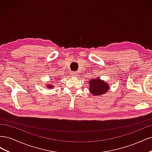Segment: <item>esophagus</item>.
I'll return each instance as SVG.
<instances>
[{
	"instance_id": "1",
	"label": "esophagus",
	"mask_w": 152,
	"mask_h": 152,
	"mask_svg": "<svg viewBox=\"0 0 152 152\" xmlns=\"http://www.w3.org/2000/svg\"><path fill=\"white\" fill-rule=\"evenodd\" d=\"M72 75H73V76H77V73H76V72H73L72 73Z\"/></svg>"
}]
</instances>
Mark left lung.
Returning <instances> with one entry per match:
<instances>
[{"label":"left lung","instance_id":"1","mask_svg":"<svg viewBox=\"0 0 152 152\" xmlns=\"http://www.w3.org/2000/svg\"><path fill=\"white\" fill-rule=\"evenodd\" d=\"M89 91L94 96H99L104 94L109 90L108 84L99 78L92 79L89 82Z\"/></svg>","mask_w":152,"mask_h":152}]
</instances>
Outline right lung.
Segmentation results:
<instances>
[{
    "label": "right lung",
    "mask_w": 152,
    "mask_h": 152,
    "mask_svg": "<svg viewBox=\"0 0 152 152\" xmlns=\"http://www.w3.org/2000/svg\"><path fill=\"white\" fill-rule=\"evenodd\" d=\"M49 84H48V85H47L48 88H53V87H54V86L52 85L51 83H50V82H49Z\"/></svg>",
    "instance_id": "add662e5"
}]
</instances>
